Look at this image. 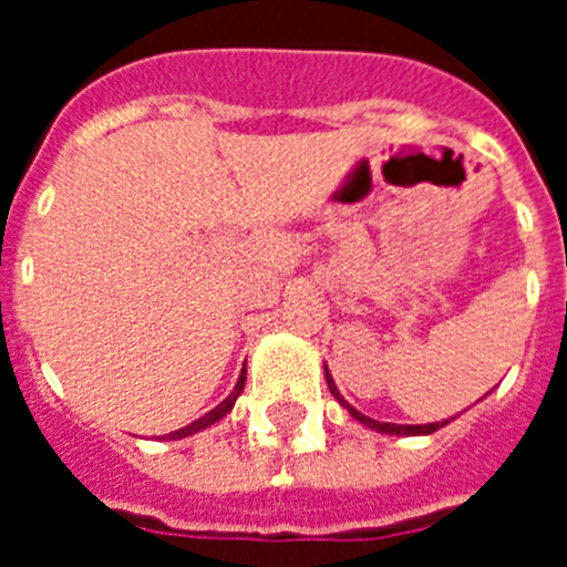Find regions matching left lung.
I'll return each mask as SVG.
<instances>
[{"mask_svg":"<svg viewBox=\"0 0 567 567\" xmlns=\"http://www.w3.org/2000/svg\"><path fill=\"white\" fill-rule=\"evenodd\" d=\"M327 383H329V392L334 394V400H338L343 409H349V414H352L354 420H360L363 425H369V429H374V432H383V434H432L437 432V429H443V425H449V420H443V423H429V425H398V423H378V420L365 417V414H360L358 409H352V405L346 403L343 398H340L338 385H334V380L329 378L327 372Z\"/></svg>","mask_w":567,"mask_h":567,"instance_id":"8db88e82","label":"left lung"}]
</instances>
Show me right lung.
<instances>
[{"mask_svg":"<svg viewBox=\"0 0 567 567\" xmlns=\"http://www.w3.org/2000/svg\"><path fill=\"white\" fill-rule=\"evenodd\" d=\"M244 383H247V369H244V372H240L238 383H235V389H233V394H229V398L224 400V403H218V405H215V409H213V412H207V414H204V417L195 420V423L184 425V429H178V432L167 434V437H169V440H182V437H189V434H195V432H202V429H207V425L218 423V420H221L224 414H227L229 409H233L235 400H238V394L244 392Z\"/></svg>","mask_w":567,"mask_h":567,"instance_id":"right-lung-1","label":"right lung"}]
</instances>
